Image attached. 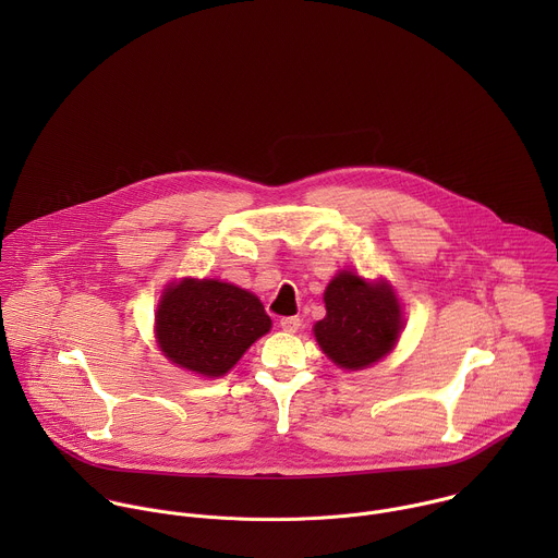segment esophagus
Returning a JSON list of instances; mask_svg holds the SVG:
<instances>
[{"mask_svg":"<svg viewBox=\"0 0 558 558\" xmlns=\"http://www.w3.org/2000/svg\"><path fill=\"white\" fill-rule=\"evenodd\" d=\"M300 327H302V320L298 315H289L280 320V329L287 333H295V331H300Z\"/></svg>","mask_w":558,"mask_h":558,"instance_id":"esophagus-1","label":"esophagus"}]
</instances>
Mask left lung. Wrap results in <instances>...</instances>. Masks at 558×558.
Returning <instances> with one entry per match:
<instances>
[{"label": "left lung", "instance_id": "left-lung-1", "mask_svg": "<svg viewBox=\"0 0 558 558\" xmlns=\"http://www.w3.org/2000/svg\"><path fill=\"white\" fill-rule=\"evenodd\" d=\"M325 306L327 315L313 327L315 340L347 371H362L386 357L404 329L400 300L386 280L368 282L340 271L325 291Z\"/></svg>", "mask_w": 558, "mask_h": 558}]
</instances>
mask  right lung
I'll return each instance as SVG.
<instances>
[{
    "instance_id": "add662e5",
    "label": "right lung",
    "mask_w": 558,
    "mask_h": 558,
    "mask_svg": "<svg viewBox=\"0 0 558 558\" xmlns=\"http://www.w3.org/2000/svg\"><path fill=\"white\" fill-rule=\"evenodd\" d=\"M154 320L158 349L201 377L229 373L271 329V317L252 291L209 278L170 282Z\"/></svg>"
}]
</instances>
